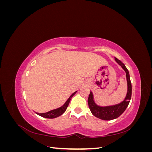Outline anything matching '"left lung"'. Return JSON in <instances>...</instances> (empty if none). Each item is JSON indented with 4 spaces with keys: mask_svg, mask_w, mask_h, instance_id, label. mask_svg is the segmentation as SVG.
<instances>
[{
    "mask_svg": "<svg viewBox=\"0 0 152 152\" xmlns=\"http://www.w3.org/2000/svg\"><path fill=\"white\" fill-rule=\"evenodd\" d=\"M115 60L116 61L119 65L121 66L126 73L127 91L125 98L120 103L102 107V106H99L96 103L94 102L93 93H92V91L90 92L88 98V104L92 114L96 117L104 121L113 120V119L117 118L119 116H121L128 107L131 98L132 85L129 73V71L125 65L121 61L119 60L117 58H115Z\"/></svg>",
    "mask_w": 152,
    "mask_h": 152,
    "instance_id": "8db88e82",
    "label": "left lung"
}]
</instances>
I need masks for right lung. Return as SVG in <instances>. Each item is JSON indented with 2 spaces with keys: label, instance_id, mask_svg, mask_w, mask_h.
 Segmentation results:
<instances>
[{
  "label": "right lung",
  "instance_id": "1",
  "mask_svg": "<svg viewBox=\"0 0 152 152\" xmlns=\"http://www.w3.org/2000/svg\"><path fill=\"white\" fill-rule=\"evenodd\" d=\"M77 92V91L74 92V93H73L70 96V97H69V98L66 100V102L65 103V104H64L63 106H61V107L58 108L56 109L52 110H50V111L46 113H37V112H35V113L41 117H44V118H56L59 116L61 115L62 114H63L65 112L68 106L69 103H70V102L72 98L76 94Z\"/></svg>",
  "mask_w": 152,
  "mask_h": 152
}]
</instances>
